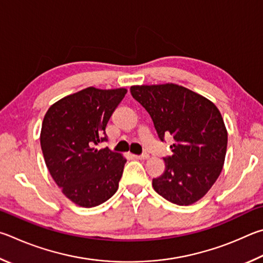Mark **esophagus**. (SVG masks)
I'll return each instance as SVG.
<instances>
[{
    "instance_id": "obj_1",
    "label": "esophagus",
    "mask_w": 263,
    "mask_h": 263,
    "mask_svg": "<svg viewBox=\"0 0 263 263\" xmlns=\"http://www.w3.org/2000/svg\"><path fill=\"white\" fill-rule=\"evenodd\" d=\"M134 157L136 159H140V160H145V159H149V155L148 154H143V155H135Z\"/></svg>"
}]
</instances>
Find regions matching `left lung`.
<instances>
[{
  "instance_id": "obj_1",
  "label": "left lung",
  "mask_w": 263,
  "mask_h": 263,
  "mask_svg": "<svg viewBox=\"0 0 263 263\" xmlns=\"http://www.w3.org/2000/svg\"><path fill=\"white\" fill-rule=\"evenodd\" d=\"M130 92L148 110L159 139L171 134L176 141L154 190L174 204L195 203L218 179L227 155L228 130L217 106L174 83L133 85Z\"/></svg>"
}]
</instances>
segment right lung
<instances>
[{"label": "right lung", "instance_id": "right-lung-1", "mask_svg": "<svg viewBox=\"0 0 263 263\" xmlns=\"http://www.w3.org/2000/svg\"><path fill=\"white\" fill-rule=\"evenodd\" d=\"M127 89L89 86L63 97L46 112L40 144L50 176L67 199L83 208L107 201L118 191L127 159L96 145Z\"/></svg>", "mask_w": 263, "mask_h": 263}]
</instances>
